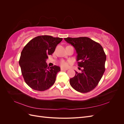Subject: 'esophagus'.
Wrapping results in <instances>:
<instances>
[{
    "mask_svg": "<svg viewBox=\"0 0 124 124\" xmlns=\"http://www.w3.org/2000/svg\"><path fill=\"white\" fill-rule=\"evenodd\" d=\"M61 70V71H63V70H68V69H67V68H62V67Z\"/></svg>",
    "mask_w": 124,
    "mask_h": 124,
    "instance_id": "34e87169",
    "label": "esophagus"
}]
</instances>
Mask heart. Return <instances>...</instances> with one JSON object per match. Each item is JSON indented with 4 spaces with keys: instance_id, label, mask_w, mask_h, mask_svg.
<instances>
[{
    "instance_id": "heart-1",
    "label": "heart",
    "mask_w": 124,
    "mask_h": 124,
    "mask_svg": "<svg viewBox=\"0 0 124 124\" xmlns=\"http://www.w3.org/2000/svg\"><path fill=\"white\" fill-rule=\"evenodd\" d=\"M59 63L62 67H67L69 65V62H68L63 61V60H62V61H60Z\"/></svg>"
}]
</instances>
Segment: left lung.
I'll return each mask as SVG.
<instances>
[{"label":"left lung","mask_w":124,"mask_h":124,"mask_svg":"<svg viewBox=\"0 0 124 124\" xmlns=\"http://www.w3.org/2000/svg\"><path fill=\"white\" fill-rule=\"evenodd\" d=\"M64 39L74 47L78 66L82 68L81 73L76 71L75 76L70 78V85L80 93L92 91L98 84L105 71L106 55L103 47L88 37H68Z\"/></svg>","instance_id":"obj_1"}]
</instances>
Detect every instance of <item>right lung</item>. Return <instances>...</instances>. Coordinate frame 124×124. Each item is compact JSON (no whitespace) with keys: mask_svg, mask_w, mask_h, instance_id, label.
Wrapping results in <instances>:
<instances>
[{"mask_svg":"<svg viewBox=\"0 0 124 124\" xmlns=\"http://www.w3.org/2000/svg\"><path fill=\"white\" fill-rule=\"evenodd\" d=\"M62 40L51 36H39L31 40L23 48L19 65L26 83L32 89L44 91L55 83L61 68L55 65L47 67L46 61Z\"/></svg>","mask_w":124,"mask_h":124,"instance_id":"obj_1","label":"right lung"}]
</instances>
